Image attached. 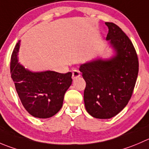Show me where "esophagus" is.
<instances>
[{"instance_id":"34e87169","label":"esophagus","mask_w":149,"mask_h":149,"mask_svg":"<svg viewBox=\"0 0 149 149\" xmlns=\"http://www.w3.org/2000/svg\"><path fill=\"white\" fill-rule=\"evenodd\" d=\"M80 76H81V73L79 70H73V73H72V78H73V79H76V78L79 77Z\"/></svg>"}]
</instances>
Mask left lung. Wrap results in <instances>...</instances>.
Wrapping results in <instances>:
<instances>
[{"label": "left lung", "instance_id": "left-lung-1", "mask_svg": "<svg viewBox=\"0 0 149 149\" xmlns=\"http://www.w3.org/2000/svg\"><path fill=\"white\" fill-rule=\"evenodd\" d=\"M106 39L116 51L109 60H97L85 63L79 70L86 81L84 100L88 113L97 119H110L127 105L138 74L136 51L128 36L113 22Z\"/></svg>", "mask_w": 149, "mask_h": 149}]
</instances>
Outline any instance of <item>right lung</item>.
I'll return each instance as SVG.
<instances>
[{"label": "right lung", "mask_w": 149, "mask_h": 149, "mask_svg": "<svg viewBox=\"0 0 149 149\" xmlns=\"http://www.w3.org/2000/svg\"><path fill=\"white\" fill-rule=\"evenodd\" d=\"M19 48V41L11 54L10 72L22 104L34 117H52L63 106L65 93L73 81L72 73H32L18 63Z\"/></svg>", "instance_id": "right-lung-1"}]
</instances>
